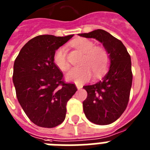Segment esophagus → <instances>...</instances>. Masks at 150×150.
I'll use <instances>...</instances> for the list:
<instances>
[{
  "mask_svg": "<svg viewBox=\"0 0 150 150\" xmlns=\"http://www.w3.org/2000/svg\"><path fill=\"white\" fill-rule=\"evenodd\" d=\"M76 87H77V88L79 89V90H80V89L82 88V86H81V85H78V84H76Z\"/></svg>",
  "mask_w": 150,
  "mask_h": 150,
  "instance_id": "34e87169",
  "label": "esophagus"
}]
</instances>
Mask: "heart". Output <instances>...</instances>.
Returning a JSON list of instances; mask_svg holds the SVG:
<instances>
[{"instance_id":"heart-1","label":"heart","mask_w":150,"mask_h":150,"mask_svg":"<svg viewBox=\"0 0 150 150\" xmlns=\"http://www.w3.org/2000/svg\"><path fill=\"white\" fill-rule=\"evenodd\" d=\"M72 46L79 51L85 53L81 62L83 67L71 69L66 74L68 81L75 83H83L89 81L93 73L96 77L103 75L109 64V55L107 50L101 46H94V43L88 39L81 38L72 42ZM55 65L61 71H67L69 63L67 59V53L64 47L58 48L53 55Z\"/></svg>"}]
</instances>
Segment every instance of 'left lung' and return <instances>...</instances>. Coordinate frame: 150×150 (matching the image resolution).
<instances>
[{"mask_svg":"<svg viewBox=\"0 0 150 150\" xmlns=\"http://www.w3.org/2000/svg\"><path fill=\"white\" fill-rule=\"evenodd\" d=\"M79 35L101 42L110 61L109 71L102 80L83 87L88 93L83 101L84 113L95 124H112L122 115L129 101L133 81L130 56L123 42L105 30Z\"/></svg>","mask_w":150,"mask_h":150,"instance_id":"8db88e82","label":"left lung"}]
</instances>
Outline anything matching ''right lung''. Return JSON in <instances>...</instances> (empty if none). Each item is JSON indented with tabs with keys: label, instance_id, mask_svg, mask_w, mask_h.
<instances>
[{
	"label": "right lung",
	"instance_id": "right-lung-1",
	"mask_svg": "<svg viewBox=\"0 0 150 150\" xmlns=\"http://www.w3.org/2000/svg\"><path fill=\"white\" fill-rule=\"evenodd\" d=\"M72 36H36L15 59L13 81L17 100L29 119L41 127H55L64 121L66 104L77 91L75 84L65 82L53 62L56 50Z\"/></svg>",
	"mask_w": 150,
	"mask_h": 150
}]
</instances>
